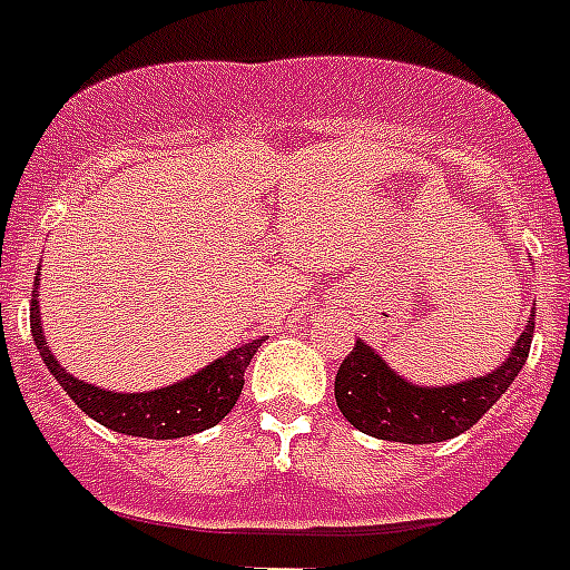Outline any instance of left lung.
Returning <instances> with one entry per match:
<instances>
[{"label": "left lung", "instance_id": "left-lung-1", "mask_svg": "<svg viewBox=\"0 0 570 570\" xmlns=\"http://www.w3.org/2000/svg\"><path fill=\"white\" fill-rule=\"evenodd\" d=\"M535 312L509 358L491 373L450 385H417L400 376L362 338L335 373V403L358 432L400 444H435L471 430L498 403L530 356Z\"/></svg>", "mask_w": 570, "mask_h": 570}]
</instances>
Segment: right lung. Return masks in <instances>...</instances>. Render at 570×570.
Masks as SVG:
<instances>
[{
    "mask_svg": "<svg viewBox=\"0 0 570 570\" xmlns=\"http://www.w3.org/2000/svg\"><path fill=\"white\" fill-rule=\"evenodd\" d=\"M40 271L35 273V291H31V338L38 347L40 358L49 367L58 385L67 391V397L94 417L97 423L108 426L122 435L135 439H185L194 432H203L214 423H220L232 406L238 403L240 389H244V371L249 367V358L256 356V350L264 344V335L249 344L229 350L226 356L208 362L203 371H197L188 380L173 382L156 391H108L99 385L72 376L49 350L43 326H40Z\"/></svg>",
    "mask_w": 570,
    "mask_h": 570,
    "instance_id": "right-lung-1",
    "label": "right lung"
}]
</instances>
